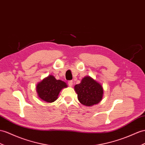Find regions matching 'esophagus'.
<instances>
[{
  "label": "esophagus",
  "mask_w": 145,
  "mask_h": 145,
  "mask_svg": "<svg viewBox=\"0 0 145 145\" xmlns=\"http://www.w3.org/2000/svg\"><path fill=\"white\" fill-rule=\"evenodd\" d=\"M68 84L70 87H72L73 86V81H68Z\"/></svg>",
  "instance_id": "34e87169"
}]
</instances>
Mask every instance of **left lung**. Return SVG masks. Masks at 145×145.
Returning a JSON list of instances; mask_svg holds the SVG:
<instances>
[{"label": "left lung", "instance_id": "8db88e82", "mask_svg": "<svg viewBox=\"0 0 145 145\" xmlns=\"http://www.w3.org/2000/svg\"><path fill=\"white\" fill-rule=\"evenodd\" d=\"M74 89L78 101L85 106H90L97 104L102 99L103 87L89 76L84 77L80 84L75 85Z\"/></svg>", "mask_w": 145, "mask_h": 145}]
</instances>
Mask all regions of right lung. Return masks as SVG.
I'll return each instance as SVG.
<instances>
[{
    "mask_svg": "<svg viewBox=\"0 0 145 145\" xmlns=\"http://www.w3.org/2000/svg\"><path fill=\"white\" fill-rule=\"evenodd\" d=\"M67 87L64 81L56 80L53 75H49L37 85L36 89L39 97L48 103L54 102L63 88Z\"/></svg>",
    "mask_w": 145,
    "mask_h": 145,
    "instance_id": "add662e5",
    "label": "right lung"
}]
</instances>
